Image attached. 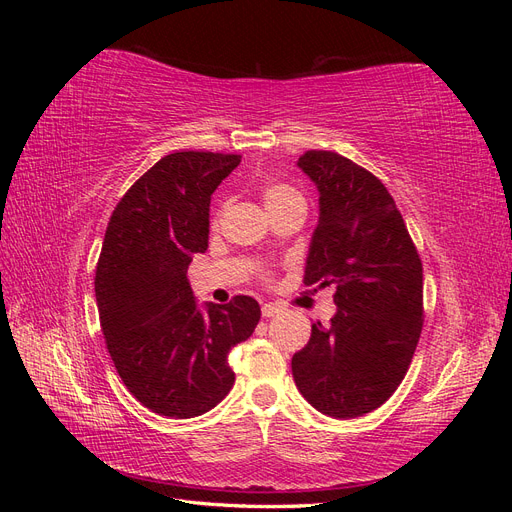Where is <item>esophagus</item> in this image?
I'll list each match as a JSON object with an SVG mask.
<instances>
[{"instance_id":"34e87169","label":"esophagus","mask_w":512,"mask_h":512,"mask_svg":"<svg viewBox=\"0 0 512 512\" xmlns=\"http://www.w3.org/2000/svg\"><path fill=\"white\" fill-rule=\"evenodd\" d=\"M280 312H282V307L277 305V303H265V305H262V316H265V318H273V316H277Z\"/></svg>"}]
</instances>
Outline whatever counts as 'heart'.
I'll list each match as a JSON object with an SVG mask.
<instances>
[{
  "label": "heart",
  "instance_id": "heart-1",
  "mask_svg": "<svg viewBox=\"0 0 512 512\" xmlns=\"http://www.w3.org/2000/svg\"><path fill=\"white\" fill-rule=\"evenodd\" d=\"M262 198H265L267 209L280 207L290 203V200H303V196L286 183H269L265 190H262Z\"/></svg>",
  "mask_w": 512,
  "mask_h": 512
}]
</instances>
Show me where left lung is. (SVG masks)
<instances>
[{
    "label": "left lung",
    "mask_w": 512,
    "mask_h": 512,
    "mask_svg": "<svg viewBox=\"0 0 512 512\" xmlns=\"http://www.w3.org/2000/svg\"><path fill=\"white\" fill-rule=\"evenodd\" d=\"M297 166L318 188V226L305 284L333 286L329 327L292 356V378L318 412L356 418L380 408L404 380L423 329V265L384 183L335 151Z\"/></svg>",
    "instance_id": "left-lung-1"
}]
</instances>
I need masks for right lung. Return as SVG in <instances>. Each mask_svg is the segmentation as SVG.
<instances>
[{"mask_svg":"<svg viewBox=\"0 0 512 512\" xmlns=\"http://www.w3.org/2000/svg\"><path fill=\"white\" fill-rule=\"evenodd\" d=\"M241 156L177 151L153 164L108 222L96 269V301L108 354L128 391L151 412L192 418L235 384L228 352L260 320L252 297L196 303L188 282L194 254L209 243L215 188Z\"/></svg>","mask_w":512,"mask_h":512,"instance_id":"1","label":"right lung"}]
</instances>
